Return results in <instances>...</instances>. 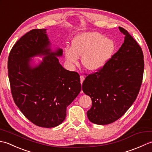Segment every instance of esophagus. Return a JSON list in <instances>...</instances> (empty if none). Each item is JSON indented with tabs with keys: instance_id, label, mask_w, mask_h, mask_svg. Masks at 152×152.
Segmentation results:
<instances>
[{
	"instance_id": "esophagus-1",
	"label": "esophagus",
	"mask_w": 152,
	"mask_h": 152,
	"mask_svg": "<svg viewBox=\"0 0 152 152\" xmlns=\"http://www.w3.org/2000/svg\"><path fill=\"white\" fill-rule=\"evenodd\" d=\"M85 79V77L83 76H80V82H81V83L82 84V83L83 82V80H84Z\"/></svg>"
}]
</instances>
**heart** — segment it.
<instances>
[{
  "instance_id": "b5f03b06",
  "label": "heart",
  "mask_w": 152,
  "mask_h": 152,
  "mask_svg": "<svg viewBox=\"0 0 152 152\" xmlns=\"http://www.w3.org/2000/svg\"><path fill=\"white\" fill-rule=\"evenodd\" d=\"M114 41L97 32L80 34L72 42V50H65L66 59L72 63L82 57V63L86 69L95 71L104 65L114 50Z\"/></svg>"
}]
</instances>
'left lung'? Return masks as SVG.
Segmentation results:
<instances>
[{
	"label": "left lung",
	"mask_w": 152,
	"mask_h": 152,
	"mask_svg": "<svg viewBox=\"0 0 152 152\" xmlns=\"http://www.w3.org/2000/svg\"><path fill=\"white\" fill-rule=\"evenodd\" d=\"M121 48L96 72L86 76L82 90L92 100L87 112L95 124L107 125L120 118L136 100L144 74V56L140 46L127 31Z\"/></svg>",
	"instance_id": "1"
}]
</instances>
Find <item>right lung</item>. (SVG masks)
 I'll list each match as a JSON object with an SVG mask.
<instances>
[{
	"label": "right lung",
	"mask_w": 152,
	"mask_h": 152,
	"mask_svg": "<svg viewBox=\"0 0 152 152\" xmlns=\"http://www.w3.org/2000/svg\"><path fill=\"white\" fill-rule=\"evenodd\" d=\"M46 29H33L16 42L8 60V78L14 101L33 124L51 128L62 124L66 107L78 95V73L61 66L57 57L62 49L51 51ZM47 55L32 67L31 57Z\"/></svg>",
	"instance_id": "1"
}]
</instances>
